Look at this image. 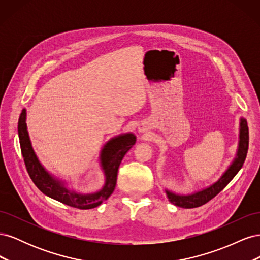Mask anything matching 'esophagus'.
I'll return each mask as SVG.
<instances>
[{"label":"esophagus","instance_id":"34e87169","mask_svg":"<svg viewBox=\"0 0 260 260\" xmlns=\"http://www.w3.org/2000/svg\"><path fill=\"white\" fill-rule=\"evenodd\" d=\"M146 128L143 127V125H139V132H145Z\"/></svg>","mask_w":260,"mask_h":260}]
</instances>
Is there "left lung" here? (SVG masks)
I'll use <instances>...</instances> for the list:
<instances>
[{
	"mask_svg": "<svg viewBox=\"0 0 260 260\" xmlns=\"http://www.w3.org/2000/svg\"><path fill=\"white\" fill-rule=\"evenodd\" d=\"M248 149V127L247 121L242 117L240 119V135H239V146L237 155H235L233 161L228 169L223 172L215 183L211 185L202 188L201 191H196L190 194H178L169 190H165L167 194V198L170 203L174 205L182 208H195L200 207L204 204L209 202L211 199L221 192L228 185V183L235 177L240 169L242 168L244 161H245Z\"/></svg>",
	"mask_w": 260,
	"mask_h": 260,
	"instance_id": "left-lung-1",
	"label": "left lung"
}]
</instances>
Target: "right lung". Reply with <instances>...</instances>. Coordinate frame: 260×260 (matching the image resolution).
I'll return each mask as SVG.
<instances>
[{
	"label": "right lung",
	"instance_id": "right-lung-1",
	"mask_svg": "<svg viewBox=\"0 0 260 260\" xmlns=\"http://www.w3.org/2000/svg\"><path fill=\"white\" fill-rule=\"evenodd\" d=\"M26 119V109H22L18 120V137L21 154L31 180L43 194L65 205L79 209L98 207L112 195L116 186L119 165L125 153L136 144L137 137L133 133L128 132L117 136L109 140L103 146L100 154V165L104 172L105 183L100 191L84 194L69 188L66 185V181L54 177L44 168L31 144Z\"/></svg>",
	"mask_w": 260,
	"mask_h": 260
}]
</instances>
